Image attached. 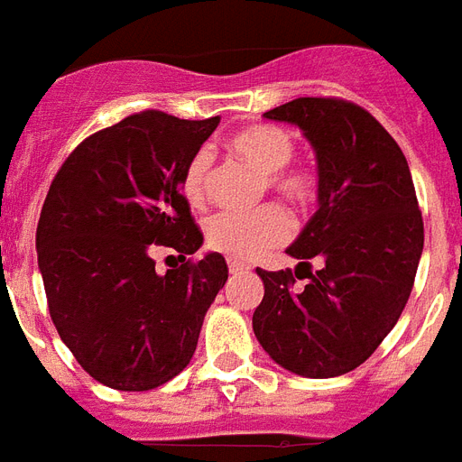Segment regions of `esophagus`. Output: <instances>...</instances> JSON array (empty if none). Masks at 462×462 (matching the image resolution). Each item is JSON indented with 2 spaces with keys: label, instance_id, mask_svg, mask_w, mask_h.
<instances>
[{
  "label": "esophagus",
  "instance_id": "obj_1",
  "mask_svg": "<svg viewBox=\"0 0 462 462\" xmlns=\"http://www.w3.org/2000/svg\"><path fill=\"white\" fill-rule=\"evenodd\" d=\"M227 269H230L232 276H237V273H246V271H249V266H245V263H239V262H230L227 263Z\"/></svg>",
  "mask_w": 462,
  "mask_h": 462
}]
</instances>
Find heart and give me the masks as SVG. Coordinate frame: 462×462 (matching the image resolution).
<instances>
[{
    "instance_id": "heart-1",
    "label": "heart",
    "mask_w": 462,
    "mask_h": 462,
    "mask_svg": "<svg viewBox=\"0 0 462 462\" xmlns=\"http://www.w3.org/2000/svg\"><path fill=\"white\" fill-rule=\"evenodd\" d=\"M235 152L266 174L271 189H276L293 203H305L315 191V179L302 169H283L295 154V140L288 130L278 125H254L230 137ZM213 169V154L199 150L184 171V196L189 203L200 206L208 196V179ZM291 217L281 206H262L252 213L220 210L208 217L206 242L220 254L252 262L271 246H278L291 237Z\"/></svg>"
}]
</instances>
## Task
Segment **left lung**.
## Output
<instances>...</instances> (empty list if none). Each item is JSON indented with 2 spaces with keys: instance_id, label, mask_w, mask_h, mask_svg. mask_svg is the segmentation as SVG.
I'll list each match as a JSON object with an SVG mask.
<instances>
[{
  "instance_id": "1",
  "label": "left lung",
  "mask_w": 462,
  "mask_h": 462,
  "mask_svg": "<svg viewBox=\"0 0 462 462\" xmlns=\"http://www.w3.org/2000/svg\"><path fill=\"white\" fill-rule=\"evenodd\" d=\"M293 123L315 147L319 208L286 252L295 273L263 271L252 327L263 351L302 378L354 371L380 346L410 300L424 223L410 164L365 108L302 97L266 111ZM315 258L320 269L312 274ZM298 277L309 286L294 288Z\"/></svg>"
}]
</instances>
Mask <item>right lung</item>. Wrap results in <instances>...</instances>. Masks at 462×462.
<instances>
[{
    "mask_svg": "<svg viewBox=\"0 0 462 462\" xmlns=\"http://www.w3.org/2000/svg\"><path fill=\"white\" fill-rule=\"evenodd\" d=\"M217 123L140 111L79 143L52 179L38 269L60 339L101 385L143 393L179 375L227 281L223 254L186 259L203 232L181 193L186 164ZM154 245L182 263L157 274Z\"/></svg>",
    "mask_w": 462,
    "mask_h": 462,
    "instance_id": "1",
    "label": "right lung"
}]
</instances>
